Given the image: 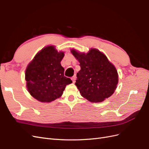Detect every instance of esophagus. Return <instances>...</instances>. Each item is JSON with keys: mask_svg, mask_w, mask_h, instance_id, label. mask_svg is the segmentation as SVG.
Returning a JSON list of instances; mask_svg holds the SVG:
<instances>
[{"mask_svg": "<svg viewBox=\"0 0 149 149\" xmlns=\"http://www.w3.org/2000/svg\"><path fill=\"white\" fill-rule=\"evenodd\" d=\"M71 80H72V81H73V83H75V81H76V76H73V77L71 78Z\"/></svg>", "mask_w": 149, "mask_h": 149, "instance_id": "obj_1", "label": "esophagus"}]
</instances>
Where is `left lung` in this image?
Listing matches in <instances>:
<instances>
[{
  "instance_id": "1",
  "label": "left lung",
  "mask_w": 149,
  "mask_h": 149,
  "mask_svg": "<svg viewBox=\"0 0 149 149\" xmlns=\"http://www.w3.org/2000/svg\"><path fill=\"white\" fill-rule=\"evenodd\" d=\"M79 62L75 85L83 97L92 102H100L112 95L118 83V73L115 66L103 53L91 48L87 53L71 49Z\"/></svg>"
}]
</instances>
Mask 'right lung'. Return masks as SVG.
Segmentation results:
<instances>
[{
  "instance_id": "obj_1",
  "label": "right lung",
  "mask_w": 149,
  "mask_h": 149,
  "mask_svg": "<svg viewBox=\"0 0 149 149\" xmlns=\"http://www.w3.org/2000/svg\"><path fill=\"white\" fill-rule=\"evenodd\" d=\"M64 52L55 46L45 47L37 53L25 70L26 88L31 96L42 102H50L62 96L70 78L64 76L61 61Z\"/></svg>"
}]
</instances>
